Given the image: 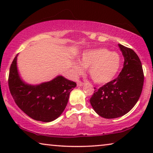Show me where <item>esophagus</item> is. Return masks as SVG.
Instances as JSON below:
<instances>
[{
  "instance_id": "1",
  "label": "esophagus",
  "mask_w": 153,
  "mask_h": 153,
  "mask_svg": "<svg viewBox=\"0 0 153 153\" xmlns=\"http://www.w3.org/2000/svg\"><path fill=\"white\" fill-rule=\"evenodd\" d=\"M83 85V82H81V81H77V85H78V86L81 87V86H82Z\"/></svg>"
}]
</instances>
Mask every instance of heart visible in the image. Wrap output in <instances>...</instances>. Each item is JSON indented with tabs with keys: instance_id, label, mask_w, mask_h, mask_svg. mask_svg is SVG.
I'll use <instances>...</instances> for the list:
<instances>
[{
	"instance_id": "heart-1",
	"label": "heart",
	"mask_w": 153,
	"mask_h": 153,
	"mask_svg": "<svg viewBox=\"0 0 153 153\" xmlns=\"http://www.w3.org/2000/svg\"><path fill=\"white\" fill-rule=\"evenodd\" d=\"M121 58L116 52L97 49L84 52L80 58V63L73 62L72 68L76 74H80L83 67L88 68L90 76L100 84L111 81L120 70Z\"/></svg>"
}]
</instances>
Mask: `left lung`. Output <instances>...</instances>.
I'll list each match as a JSON object with an SVG mask.
<instances>
[{
  "label": "left lung",
  "mask_w": 153,
  "mask_h": 153,
  "mask_svg": "<svg viewBox=\"0 0 153 153\" xmlns=\"http://www.w3.org/2000/svg\"><path fill=\"white\" fill-rule=\"evenodd\" d=\"M124 57V65L116 79L97 90L90 100L92 107L104 118L124 116L139 100L143 89L144 76L139 56L133 51L118 44Z\"/></svg>",
  "instance_id": "8db88e82"
}]
</instances>
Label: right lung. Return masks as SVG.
<instances>
[{"label": "right lung", "mask_w": 153, "mask_h": 153, "mask_svg": "<svg viewBox=\"0 0 153 153\" xmlns=\"http://www.w3.org/2000/svg\"><path fill=\"white\" fill-rule=\"evenodd\" d=\"M18 54L10 69L9 88L19 107L31 118L49 123L58 118L68 104L76 83L58 75L39 84H29L21 77L17 68Z\"/></svg>", "instance_id": "1"}]
</instances>
